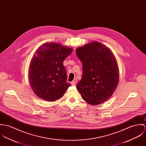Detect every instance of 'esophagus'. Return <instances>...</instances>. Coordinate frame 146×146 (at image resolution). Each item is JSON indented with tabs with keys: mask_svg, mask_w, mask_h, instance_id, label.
I'll list each match as a JSON object with an SVG mask.
<instances>
[{
	"mask_svg": "<svg viewBox=\"0 0 146 146\" xmlns=\"http://www.w3.org/2000/svg\"><path fill=\"white\" fill-rule=\"evenodd\" d=\"M76 83H77V80H76V79H74L73 81L71 82V84H72V85H75V84H76Z\"/></svg>",
	"mask_w": 146,
	"mask_h": 146,
	"instance_id": "34e87169",
	"label": "esophagus"
}]
</instances>
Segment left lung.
<instances>
[{
    "label": "left lung",
    "instance_id": "obj_1",
    "mask_svg": "<svg viewBox=\"0 0 146 146\" xmlns=\"http://www.w3.org/2000/svg\"><path fill=\"white\" fill-rule=\"evenodd\" d=\"M83 74L77 88L88 104L96 105L108 100L119 82V69L111 51L97 41L76 49Z\"/></svg>",
    "mask_w": 146,
    "mask_h": 146
}]
</instances>
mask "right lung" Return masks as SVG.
Masks as SVG:
<instances>
[{"mask_svg": "<svg viewBox=\"0 0 146 146\" xmlns=\"http://www.w3.org/2000/svg\"><path fill=\"white\" fill-rule=\"evenodd\" d=\"M72 49L52 42L42 44L36 50L29 69V81L34 93L48 101L63 96L71 84L67 82L63 62Z\"/></svg>", "mask_w": 146, "mask_h": 146, "instance_id": "right-lung-1", "label": "right lung"}]
</instances>
